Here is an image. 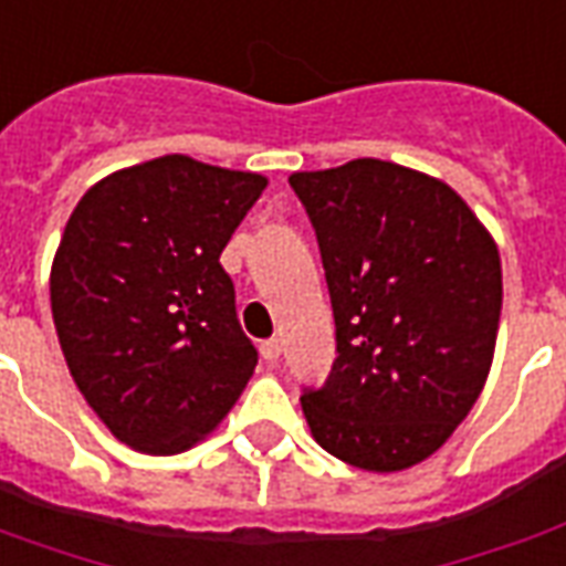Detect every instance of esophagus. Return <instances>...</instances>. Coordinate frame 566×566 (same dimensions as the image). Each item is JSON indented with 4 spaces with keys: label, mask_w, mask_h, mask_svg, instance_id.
Instances as JSON below:
<instances>
[{
    "label": "esophagus",
    "mask_w": 566,
    "mask_h": 566,
    "mask_svg": "<svg viewBox=\"0 0 566 566\" xmlns=\"http://www.w3.org/2000/svg\"><path fill=\"white\" fill-rule=\"evenodd\" d=\"M260 355H263V360H279V355H282V343L279 339H266V343H260Z\"/></svg>",
    "instance_id": "obj_1"
}]
</instances>
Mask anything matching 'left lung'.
Instances as JSON below:
<instances>
[{
    "label": "left lung",
    "instance_id": "left-lung-1",
    "mask_svg": "<svg viewBox=\"0 0 566 566\" xmlns=\"http://www.w3.org/2000/svg\"><path fill=\"white\" fill-rule=\"evenodd\" d=\"M331 287L336 352L300 397L333 458L397 473L427 461L485 388L503 270L494 235L458 190L391 160L294 172Z\"/></svg>",
    "mask_w": 566,
    "mask_h": 566
}]
</instances>
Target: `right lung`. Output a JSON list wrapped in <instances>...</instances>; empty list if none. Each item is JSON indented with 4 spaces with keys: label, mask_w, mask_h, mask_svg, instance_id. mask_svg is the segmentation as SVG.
<instances>
[{
    "label": "right lung",
    "mask_w": 566,
    "mask_h": 566,
    "mask_svg": "<svg viewBox=\"0 0 566 566\" xmlns=\"http://www.w3.org/2000/svg\"><path fill=\"white\" fill-rule=\"evenodd\" d=\"M270 185L166 154L78 199L51 263L72 379L112 433L178 454L221 424L258 367L221 251Z\"/></svg>",
    "instance_id": "obj_1"
}]
</instances>
